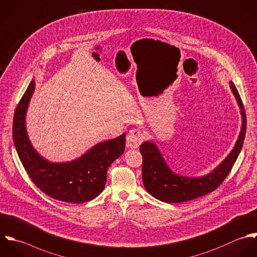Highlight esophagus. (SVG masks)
I'll return each mask as SVG.
<instances>
[{
	"label": "esophagus",
	"mask_w": 257,
	"mask_h": 257,
	"mask_svg": "<svg viewBox=\"0 0 257 257\" xmlns=\"http://www.w3.org/2000/svg\"><path fill=\"white\" fill-rule=\"evenodd\" d=\"M144 140L145 134L139 128H133L126 137V146L131 149H138Z\"/></svg>",
	"instance_id": "esophagus-1"
}]
</instances>
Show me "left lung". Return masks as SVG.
Here are the masks:
<instances>
[{"mask_svg":"<svg viewBox=\"0 0 257 257\" xmlns=\"http://www.w3.org/2000/svg\"><path fill=\"white\" fill-rule=\"evenodd\" d=\"M230 88L240 107L242 126L231 153L210 173L201 177L178 175L168 167L154 143L146 142L140 147L143 155V181L146 189L154 197L168 203L191 200L215 190L228 175L242 149L246 132V114L242 100L232 82H230Z\"/></svg>","mask_w":257,"mask_h":257,"instance_id":"1","label":"left lung"}]
</instances>
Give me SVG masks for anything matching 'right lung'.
I'll use <instances>...</instances> for the list:
<instances>
[{
    "instance_id": "add662e5",
    "label": "right lung",
    "mask_w": 257,
    "mask_h": 257,
    "mask_svg": "<svg viewBox=\"0 0 257 257\" xmlns=\"http://www.w3.org/2000/svg\"><path fill=\"white\" fill-rule=\"evenodd\" d=\"M35 89L33 80L14 114L13 140L18 156L33 182L47 195L65 202L83 203L104 188L108 167L124 152L125 135L97 144L69 163H51L32 147L26 131V112Z\"/></svg>"
}]
</instances>
